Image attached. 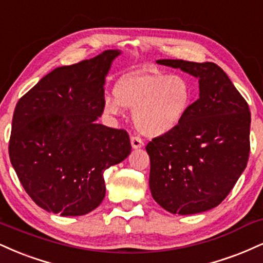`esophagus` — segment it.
Listing matches in <instances>:
<instances>
[{
	"instance_id": "esophagus-1",
	"label": "esophagus",
	"mask_w": 263,
	"mask_h": 263,
	"mask_svg": "<svg viewBox=\"0 0 263 263\" xmlns=\"http://www.w3.org/2000/svg\"><path fill=\"white\" fill-rule=\"evenodd\" d=\"M131 145H132V148H135V149H138V148L143 147V141H142L140 137L131 136Z\"/></svg>"
}]
</instances>
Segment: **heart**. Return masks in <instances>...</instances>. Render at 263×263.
<instances>
[{
  "label": "heart",
  "instance_id": "obj_1",
  "mask_svg": "<svg viewBox=\"0 0 263 263\" xmlns=\"http://www.w3.org/2000/svg\"><path fill=\"white\" fill-rule=\"evenodd\" d=\"M194 99V87L183 76H128L116 85L115 96L107 94L104 98V110L111 115H121L125 107L135 110L136 128L147 137L156 138L178 127Z\"/></svg>",
  "mask_w": 263,
  "mask_h": 263
}]
</instances>
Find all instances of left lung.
<instances>
[{"label":"left lung","instance_id":"8db88e82","mask_svg":"<svg viewBox=\"0 0 263 263\" xmlns=\"http://www.w3.org/2000/svg\"><path fill=\"white\" fill-rule=\"evenodd\" d=\"M157 63L198 78L200 98L178 127L145 147L151 158L152 196L173 214L210 211L229 195L248 164L249 105L216 63Z\"/></svg>","mask_w":263,"mask_h":263}]
</instances>
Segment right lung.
Segmentation results:
<instances>
[{
    "mask_svg": "<svg viewBox=\"0 0 263 263\" xmlns=\"http://www.w3.org/2000/svg\"><path fill=\"white\" fill-rule=\"evenodd\" d=\"M120 50L62 66L17 103L9 159L27 194L62 217L83 216L105 197L103 173L131 153L125 129L98 123L104 85Z\"/></svg>",
    "mask_w": 263,
    "mask_h": 263,
    "instance_id": "obj_1",
    "label": "right lung"
}]
</instances>
